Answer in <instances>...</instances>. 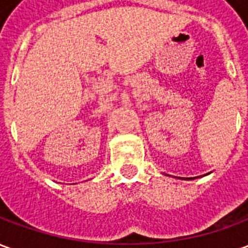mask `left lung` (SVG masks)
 I'll return each instance as SVG.
<instances>
[{
  "mask_svg": "<svg viewBox=\"0 0 248 248\" xmlns=\"http://www.w3.org/2000/svg\"><path fill=\"white\" fill-rule=\"evenodd\" d=\"M191 179H192V178H191Z\"/></svg>",
  "mask_w": 248,
  "mask_h": 248,
  "instance_id": "1",
  "label": "left lung"
}]
</instances>
